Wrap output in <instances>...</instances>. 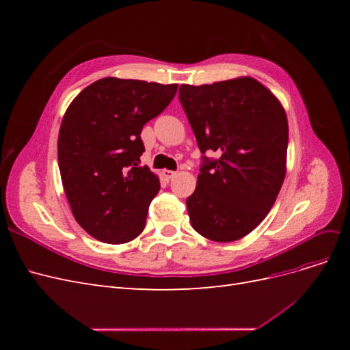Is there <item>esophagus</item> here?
Returning <instances> with one entry per match:
<instances>
[{"label": "esophagus", "instance_id": "obj_1", "mask_svg": "<svg viewBox=\"0 0 350 350\" xmlns=\"http://www.w3.org/2000/svg\"><path fill=\"white\" fill-rule=\"evenodd\" d=\"M162 175H163L166 179H171V178H174V176L176 175V172H175V171H169V169H163Z\"/></svg>", "mask_w": 350, "mask_h": 350}]
</instances>
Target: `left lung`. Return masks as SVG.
<instances>
[{
	"mask_svg": "<svg viewBox=\"0 0 350 350\" xmlns=\"http://www.w3.org/2000/svg\"><path fill=\"white\" fill-rule=\"evenodd\" d=\"M203 156L196 191L187 198L193 228L232 242L256 229L282 188L289 126L279 99L252 77L179 88Z\"/></svg>",
	"mask_w": 350,
	"mask_h": 350,
	"instance_id": "obj_1",
	"label": "left lung"
}]
</instances>
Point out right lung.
Instances as JSON below:
<instances>
[{
  "instance_id": "right-lung-1",
  "label": "right lung",
  "mask_w": 350,
  "mask_h": 350,
  "mask_svg": "<svg viewBox=\"0 0 350 350\" xmlns=\"http://www.w3.org/2000/svg\"><path fill=\"white\" fill-rule=\"evenodd\" d=\"M176 90L178 84L105 77L67 108L58 134L62 187L74 219L98 241L125 243L143 232L161 183L140 166V134Z\"/></svg>"
}]
</instances>
